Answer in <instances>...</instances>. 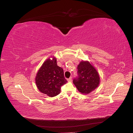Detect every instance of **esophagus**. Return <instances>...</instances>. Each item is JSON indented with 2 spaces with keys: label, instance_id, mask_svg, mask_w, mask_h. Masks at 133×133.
I'll list each match as a JSON object with an SVG mask.
<instances>
[{
  "label": "esophagus",
  "instance_id": "esophagus-1",
  "mask_svg": "<svg viewBox=\"0 0 133 133\" xmlns=\"http://www.w3.org/2000/svg\"><path fill=\"white\" fill-rule=\"evenodd\" d=\"M67 80H68V82H71L72 81V78L70 77L69 78H68Z\"/></svg>",
  "mask_w": 133,
  "mask_h": 133
}]
</instances>
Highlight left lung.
I'll return each mask as SVG.
<instances>
[{
  "label": "left lung",
  "instance_id": "obj_1",
  "mask_svg": "<svg viewBox=\"0 0 133 133\" xmlns=\"http://www.w3.org/2000/svg\"><path fill=\"white\" fill-rule=\"evenodd\" d=\"M78 76L73 79V83L82 94H89L97 88L100 83L98 71L89 62H82L78 66Z\"/></svg>",
  "mask_w": 133,
  "mask_h": 133
}]
</instances>
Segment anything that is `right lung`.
Here are the masks:
<instances>
[{
  "instance_id": "1",
  "label": "right lung",
  "mask_w": 133,
  "mask_h": 133,
  "mask_svg": "<svg viewBox=\"0 0 133 133\" xmlns=\"http://www.w3.org/2000/svg\"><path fill=\"white\" fill-rule=\"evenodd\" d=\"M66 82L63 68L57 65L55 58L47 59L35 78V83L39 91L50 97L58 95L61 87Z\"/></svg>"
}]
</instances>
